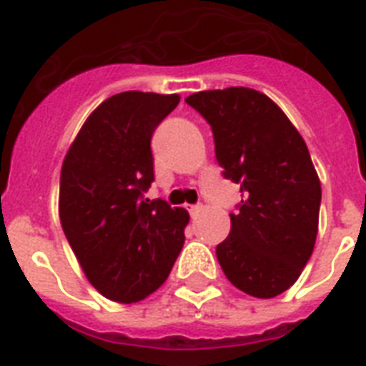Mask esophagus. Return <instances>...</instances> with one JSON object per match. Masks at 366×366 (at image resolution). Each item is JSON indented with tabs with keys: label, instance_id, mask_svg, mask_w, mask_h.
<instances>
[{
	"label": "esophagus",
	"instance_id": "esophagus-1",
	"mask_svg": "<svg viewBox=\"0 0 366 366\" xmlns=\"http://www.w3.org/2000/svg\"><path fill=\"white\" fill-rule=\"evenodd\" d=\"M188 211H189V214H192V217H197V212L201 211V205H199V203H197V205H188Z\"/></svg>",
	"mask_w": 366,
	"mask_h": 366
}]
</instances>
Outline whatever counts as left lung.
<instances>
[{
  "label": "left lung",
  "mask_w": 366,
  "mask_h": 366,
  "mask_svg": "<svg viewBox=\"0 0 366 366\" xmlns=\"http://www.w3.org/2000/svg\"><path fill=\"white\" fill-rule=\"evenodd\" d=\"M186 102L211 125L224 178L243 194L217 247L220 267L247 295H281L300 277L317 237L321 182L306 142L254 89L201 91Z\"/></svg>",
  "instance_id": "obj_1"
}]
</instances>
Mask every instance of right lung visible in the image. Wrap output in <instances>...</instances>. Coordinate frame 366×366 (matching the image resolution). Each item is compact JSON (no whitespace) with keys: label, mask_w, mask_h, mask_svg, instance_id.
I'll return each mask as SVG.
<instances>
[{"label":"right lung","mask_w":366,"mask_h":366,"mask_svg":"<svg viewBox=\"0 0 366 366\" xmlns=\"http://www.w3.org/2000/svg\"><path fill=\"white\" fill-rule=\"evenodd\" d=\"M178 94L127 91L104 100L83 123L60 172V224L100 295L144 300L169 277L189 214L146 199L154 182L152 134Z\"/></svg>","instance_id":"right-lung-1"}]
</instances>
